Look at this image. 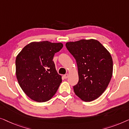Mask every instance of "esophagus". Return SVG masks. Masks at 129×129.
<instances>
[{
  "instance_id": "34e87169",
  "label": "esophagus",
  "mask_w": 129,
  "mask_h": 129,
  "mask_svg": "<svg viewBox=\"0 0 129 129\" xmlns=\"http://www.w3.org/2000/svg\"><path fill=\"white\" fill-rule=\"evenodd\" d=\"M64 78H65V79L68 78V74H65V75H64Z\"/></svg>"
}]
</instances>
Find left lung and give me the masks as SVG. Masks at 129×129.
Returning <instances> with one entry per match:
<instances>
[{
	"label": "left lung",
	"mask_w": 129,
	"mask_h": 129,
	"mask_svg": "<svg viewBox=\"0 0 129 129\" xmlns=\"http://www.w3.org/2000/svg\"><path fill=\"white\" fill-rule=\"evenodd\" d=\"M75 58L79 81L74 86L75 93L85 102L97 99L106 90L113 73L109 52L98 40H81L65 44Z\"/></svg>",
	"instance_id": "1"
}]
</instances>
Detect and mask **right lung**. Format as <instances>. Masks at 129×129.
Returning a JSON list of instances; mask_svg holds the SVG:
<instances>
[{
	"label": "right lung",
	"mask_w": 129,
	"mask_h": 129,
	"mask_svg": "<svg viewBox=\"0 0 129 129\" xmlns=\"http://www.w3.org/2000/svg\"><path fill=\"white\" fill-rule=\"evenodd\" d=\"M62 43L48 41L32 42L25 46L16 59V74L21 88L38 102L50 100L62 82L52 61Z\"/></svg>",
	"instance_id": "right-lung-1"
}]
</instances>
